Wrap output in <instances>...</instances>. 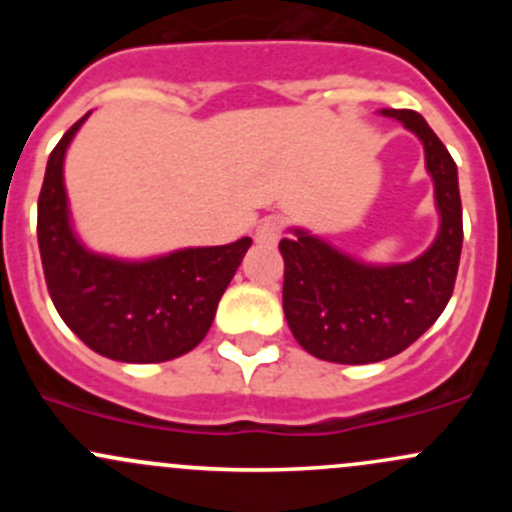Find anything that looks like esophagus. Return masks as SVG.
I'll return each mask as SVG.
<instances>
[{"instance_id": "1", "label": "esophagus", "mask_w": 512, "mask_h": 512, "mask_svg": "<svg viewBox=\"0 0 512 512\" xmlns=\"http://www.w3.org/2000/svg\"><path fill=\"white\" fill-rule=\"evenodd\" d=\"M282 235V223L277 218H265L255 230L257 245H275Z\"/></svg>"}]
</instances>
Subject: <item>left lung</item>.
I'll return each instance as SVG.
<instances>
[{"label":"left lung","instance_id":"left-lung-1","mask_svg":"<svg viewBox=\"0 0 512 512\" xmlns=\"http://www.w3.org/2000/svg\"><path fill=\"white\" fill-rule=\"evenodd\" d=\"M414 131L436 185L441 232L414 262L369 267L297 230L282 237V307L304 352L334 364H374L404 352L446 309L463 247L458 170L441 138L409 108H384Z\"/></svg>","mask_w":512,"mask_h":512}]
</instances>
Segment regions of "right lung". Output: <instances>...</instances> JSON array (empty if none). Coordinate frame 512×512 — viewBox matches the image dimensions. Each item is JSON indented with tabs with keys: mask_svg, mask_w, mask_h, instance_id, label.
Segmentation results:
<instances>
[{
	"mask_svg": "<svg viewBox=\"0 0 512 512\" xmlns=\"http://www.w3.org/2000/svg\"><path fill=\"white\" fill-rule=\"evenodd\" d=\"M86 118L89 113L56 143L39 193L36 235L51 302L66 327L108 359L156 364L188 354L208 334L252 240L190 247L148 262L84 250L69 227L64 153Z\"/></svg>",
	"mask_w": 512,
	"mask_h": 512,
	"instance_id": "add662e5",
	"label": "right lung"
}]
</instances>
